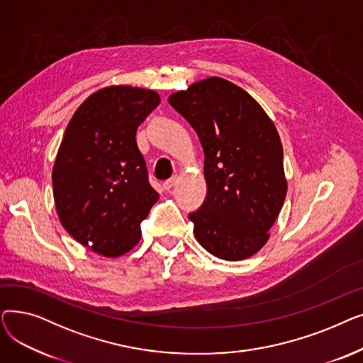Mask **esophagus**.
Here are the masks:
<instances>
[{
	"mask_svg": "<svg viewBox=\"0 0 363 363\" xmlns=\"http://www.w3.org/2000/svg\"><path fill=\"white\" fill-rule=\"evenodd\" d=\"M175 184H177V178H170L163 182V188L166 189V191H170V189L175 186Z\"/></svg>",
	"mask_w": 363,
	"mask_h": 363,
	"instance_id": "34e87169",
	"label": "esophagus"
}]
</instances>
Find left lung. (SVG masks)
<instances>
[{
  "label": "left lung",
  "mask_w": 363,
  "mask_h": 363,
  "mask_svg": "<svg viewBox=\"0 0 363 363\" xmlns=\"http://www.w3.org/2000/svg\"><path fill=\"white\" fill-rule=\"evenodd\" d=\"M167 101L197 132L204 151L207 196L188 216L197 241L223 260L253 256L287 196L274 122L249 92L216 76Z\"/></svg>",
  "instance_id": "1"
}]
</instances>
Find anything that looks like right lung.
<instances>
[{
	"label": "right lung",
	"mask_w": 363,
	"mask_h": 363,
	"mask_svg": "<svg viewBox=\"0 0 363 363\" xmlns=\"http://www.w3.org/2000/svg\"><path fill=\"white\" fill-rule=\"evenodd\" d=\"M159 94L107 86L72 116L52 167V193L65 230L92 252L118 257L141 238V222L159 194L148 182L137 129Z\"/></svg>",
	"instance_id": "obj_1"
}]
</instances>
